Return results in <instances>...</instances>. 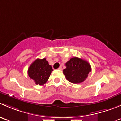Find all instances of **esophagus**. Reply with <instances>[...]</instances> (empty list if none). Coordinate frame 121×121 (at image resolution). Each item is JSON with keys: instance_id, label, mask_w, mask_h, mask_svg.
<instances>
[{"instance_id": "esophagus-1", "label": "esophagus", "mask_w": 121, "mask_h": 121, "mask_svg": "<svg viewBox=\"0 0 121 121\" xmlns=\"http://www.w3.org/2000/svg\"><path fill=\"white\" fill-rule=\"evenodd\" d=\"M62 69H63V68H62L61 67H60L58 68V69H60V70H61Z\"/></svg>"}]
</instances>
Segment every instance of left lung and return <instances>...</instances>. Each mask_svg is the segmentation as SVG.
Wrapping results in <instances>:
<instances>
[{
	"instance_id": "obj_1",
	"label": "left lung",
	"mask_w": 121,
	"mask_h": 121,
	"mask_svg": "<svg viewBox=\"0 0 121 121\" xmlns=\"http://www.w3.org/2000/svg\"><path fill=\"white\" fill-rule=\"evenodd\" d=\"M63 74L69 82L74 84L82 82L87 78L91 67L88 62L82 58L73 57L65 63Z\"/></svg>"
}]
</instances>
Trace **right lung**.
Listing matches in <instances>:
<instances>
[{
	"instance_id": "add662e5",
	"label": "right lung",
	"mask_w": 121,
	"mask_h": 121,
	"mask_svg": "<svg viewBox=\"0 0 121 121\" xmlns=\"http://www.w3.org/2000/svg\"><path fill=\"white\" fill-rule=\"evenodd\" d=\"M53 71L52 67L49 65L46 58H37L29 67L28 75L35 84L42 85L47 82Z\"/></svg>"
}]
</instances>
